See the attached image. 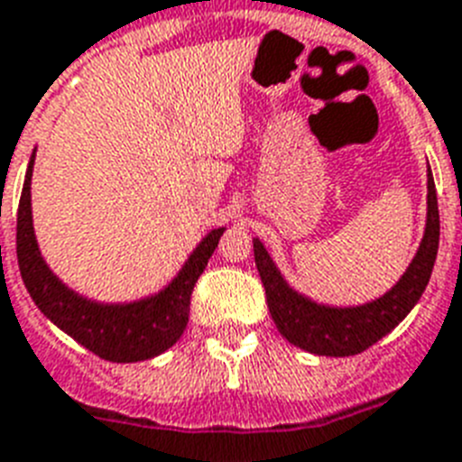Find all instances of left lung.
<instances>
[{
  "label": "left lung",
  "mask_w": 462,
  "mask_h": 462,
  "mask_svg": "<svg viewBox=\"0 0 462 462\" xmlns=\"http://www.w3.org/2000/svg\"><path fill=\"white\" fill-rule=\"evenodd\" d=\"M254 264L264 283L266 304L278 333L291 345L319 356H354L383 340L418 304L432 276L439 247V208L432 171L428 170V222L420 247L392 291L356 307H330L309 300L288 285L264 243L253 238Z\"/></svg>",
  "instance_id": "1"
}]
</instances>
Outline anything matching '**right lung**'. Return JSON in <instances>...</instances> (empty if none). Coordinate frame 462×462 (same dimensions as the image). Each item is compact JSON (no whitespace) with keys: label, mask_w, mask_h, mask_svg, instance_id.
Instances as JSON below:
<instances>
[{"label":"right lung","mask_w":462,"mask_h":462,"mask_svg":"<svg viewBox=\"0 0 462 462\" xmlns=\"http://www.w3.org/2000/svg\"><path fill=\"white\" fill-rule=\"evenodd\" d=\"M32 165L34 153L28 162L21 205H18L16 254L23 283L37 309L53 326L70 335L72 340L113 364H134L167 352L184 335L190 311V292L196 288L200 273L205 272L208 259L215 253L224 226L212 228L189 254L177 276L155 295L125 304L87 300L59 281V276L42 257L34 238L32 203H30Z\"/></svg>","instance_id":"1"}]
</instances>
